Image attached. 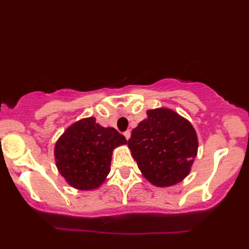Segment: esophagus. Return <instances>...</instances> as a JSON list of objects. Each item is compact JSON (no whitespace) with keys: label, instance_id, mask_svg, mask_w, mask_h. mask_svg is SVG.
I'll return each mask as SVG.
<instances>
[{"label":"esophagus","instance_id":"34e87169","mask_svg":"<svg viewBox=\"0 0 249 249\" xmlns=\"http://www.w3.org/2000/svg\"><path fill=\"white\" fill-rule=\"evenodd\" d=\"M124 136H125V138L126 139H129L130 138V130H126V131H124V134H123Z\"/></svg>","mask_w":249,"mask_h":249}]
</instances>
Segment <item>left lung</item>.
<instances>
[{
  "mask_svg": "<svg viewBox=\"0 0 249 249\" xmlns=\"http://www.w3.org/2000/svg\"><path fill=\"white\" fill-rule=\"evenodd\" d=\"M146 114L131 131L128 146L146 179L156 186H171L188 176L197 155V135L172 110H149Z\"/></svg>",
  "mask_w": 249,
  "mask_h": 249,
  "instance_id": "left-lung-1",
  "label": "left lung"
}]
</instances>
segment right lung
<instances>
[{
  "label": "right lung",
  "mask_w": 249,
  "mask_h": 249,
  "mask_svg": "<svg viewBox=\"0 0 249 249\" xmlns=\"http://www.w3.org/2000/svg\"><path fill=\"white\" fill-rule=\"evenodd\" d=\"M127 140L112 127H103L94 118L70 126L54 149L56 167L67 183L80 190L97 188L110 172L112 151Z\"/></svg>",
  "instance_id": "right-lung-1"
}]
</instances>
